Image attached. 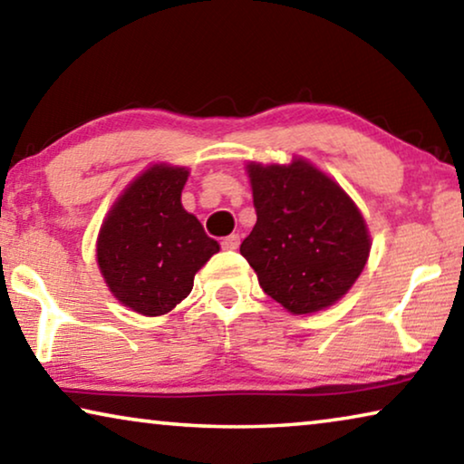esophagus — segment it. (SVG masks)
Wrapping results in <instances>:
<instances>
[{
  "instance_id": "esophagus-1",
  "label": "esophagus",
  "mask_w": 464,
  "mask_h": 464,
  "mask_svg": "<svg viewBox=\"0 0 464 464\" xmlns=\"http://www.w3.org/2000/svg\"><path fill=\"white\" fill-rule=\"evenodd\" d=\"M220 246H223V250H237L239 247V235H229V237H225L220 241Z\"/></svg>"
}]
</instances>
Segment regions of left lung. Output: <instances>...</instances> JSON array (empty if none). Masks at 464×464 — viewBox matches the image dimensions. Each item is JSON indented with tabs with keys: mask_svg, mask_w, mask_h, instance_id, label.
Here are the masks:
<instances>
[{
	"mask_svg": "<svg viewBox=\"0 0 464 464\" xmlns=\"http://www.w3.org/2000/svg\"><path fill=\"white\" fill-rule=\"evenodd\" d=\"M256 225L239 252L260 287L294 314L327 308L352 287L369 258L362 214L340 185L295 160L247 166Z\"/></svg>",
	"mask_w": 464,
	"mask_h": 464,
	"instance_id": "8db88e82",
	"label": "left lung"
}]
</instances>
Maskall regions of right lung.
<instances>
[{
	"label": "right lung",
	"mask_w": 464,
	"mask_h": 464,
	"mask_svg": "<svg viewBox=\"0 0 464 464\" xmlns=\"http://www.w3.org/2000/svg\"><path fill=\"white\" fill-rule=\"evenodd\" d=\"M189 172L154 166L130 183L110 210L98 239V265L110 292L145 316L169 313L193 287V276L218 252L181 206Z\"/></svg>",
	"instance_id": "add662e5"
}]
</instances>
